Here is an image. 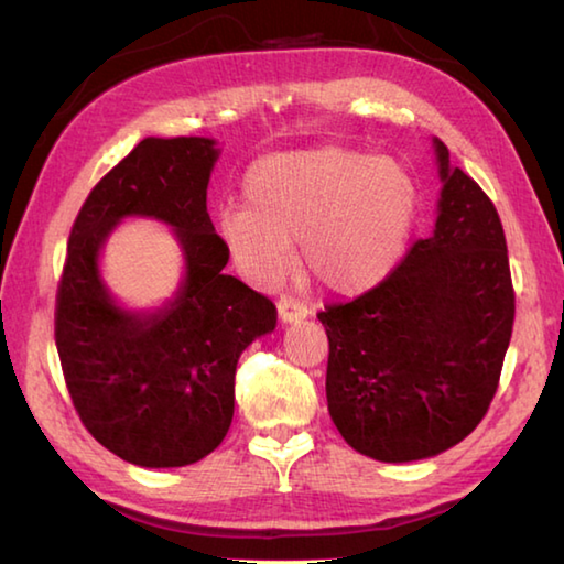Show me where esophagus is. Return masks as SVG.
<instances>
[{
	"label": "esophagus",
	"mask_w": 564,
	"mask_h": 564,
	"mask_svg": "<svg viewBox=\"0 0 564 564\" xmlns=\"http://www.w3.org/2000/svg\"><path fill=\"white\" fill-rule=\"evenodd\" d=\"M311 313L308 305H305L301 299H295V295H281L279 299V318L283 323H295L305 318Z\"/></svg>",
	"instance_id": "34e87169"
}]
</instances>
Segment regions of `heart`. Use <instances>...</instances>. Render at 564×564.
Segmentation results:
<instances>
[{"label": "heart", "mask_w": 564, "mask_h": 564, "mask_svg": "<svg viewBox=\"0 0 564 564\" xmlns=\"http://www.w3.org/2000/svg\"><path fill=\"white\" fill-rule=\"evenodd\" d=\"M246 208H226L218 228L259 283L303 263L336 293L373 289L395 269L417 214V186L393 159L321 144L259 159L243 178Z\"/></svg>", "instance_id": "b5f03b06"}]
</instances>
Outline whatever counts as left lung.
Listing matches in <instances>:
<instances>
[{"label":"left lung","mask_w":564,"mask_h":564,"mask_svg":"<svg viewBox=\"0 0 564 564\" xmlns=\"http://www.w3.org/2000/svg\"><path fill=\"white\" fill-rule=\"evenodd\" d=\"M441 206L383 281L318 313L328 333V413L346 443L383 463L465 441L498 393L514 323L508 243L490 196L435 139Z\"/></svg>","instance_id":"1"}]
</instances>
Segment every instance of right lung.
Wrapping results in <instances>:
<instances>
[{
	"label": "right lung",
	"instance_id": "1",
	"mask_svg": "<svg viewBox=\"0 0 564 564\" xmlns=\"http://www.w3.org/2000/svg\"><path fill=\"white\" fill-rule=\"evenodd\" d=\"M212 139H144L74 218L56 289L54 338L76 415L121 460L181 467L214 453L231 427L236 362L275 328L263 293L224 273L228 246L206 212ZM123 215L177 228L187 281L164 312L117 310L98 281L102 238Z\"/></svg>",
	"mask_w": 564,
	"mask_h": 564
}]
</instances>
